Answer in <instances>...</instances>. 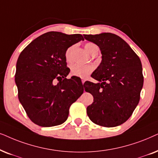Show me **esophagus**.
Segmentation results:
<instances>
[{
	"label": "esophagus",
	"instance_id": "obj_1",
	"mask_svg": "<svg viewBox=\"0 0 158 158\" xmlns=\"http://www.w3.org/2000/svg\"><path fill=\"white\" fill-rule=\"evenodd\" d=\"M81 82H82V84L84 85V83L85 82V80H84V79H82V80H81Z\"/></svg>",
	"mask_w": 158,
	"mask_h": 158
}]
</instances>
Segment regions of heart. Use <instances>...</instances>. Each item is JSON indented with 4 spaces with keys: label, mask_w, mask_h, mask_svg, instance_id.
Wrapping results in <instances>:
<instances>
[{
    "label": "heart",
    "mask_w": 158,
    "mask_h": 158,
    "mask_svg": "<svg viewBox=\"0 0 158 158\" xmlns=\"http://www.w3.org/2000/svg\"><path fill=\"white\" fill-rule=\"evenodd\" d=\"M85 48L87 52L90 55H93L96 52H98V46L92 43H86ZM71 51H72V47L68 48L66 50L65 56H66L67 61H70L71 60ZM93 69L94 68L92 65H81L75 64L71 66V74L76 76V77L86 78L93 71Z\"/></svg>",
    "instance_id": "b5f03b06"
}]
</instances>
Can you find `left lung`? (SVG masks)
Returning <instances> with one entry per match:
<instances>
[{
    "instance_id": "obj_1",
    "label": "left lung",
    "mask_w": 158,
    "mask_h": 158,
    "mask_svg": "<svg viewBox=\"0 0 158 158\" xmlns=\"http://www.w3.org/2000/svg\"><path fill=\"white\" fill-rule=\"evenodd\" d=\"M84 36L96 44L102 54L100 64L91 75L98 82L85 83L86 92L94 98L87 108V115L98 125L117 127L129 118L139 103L144 82L142 63L129 44L116 35Z\"/></svg>"
}]
</instances>
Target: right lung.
I'll return each mask as SVG.
<instances>
[{
  "instance_id": "right-lung-1",
  "label": "right lung",
  "mask_w": 158,
  "mask_h": 158,
  "mask_svg": "<svg viewBox=\"0 0 158 158\" xmlns=\"http://www.w3.org/2000/svg\"><path fill=\"white\" fill-rule=\"evenodd\" d=\"M81 40L80 34L49 31L31 41L19 56L15 74L19 100L35 124H62L71 105L83 93L84 88L74 86V78L66 79L70 71L65 56L69 47Z\"/></svg>"
}]
</instances>
